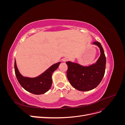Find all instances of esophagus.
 I'll return each instance as SVG.
<instances>
[{"label":"esophagus","instance_id":"1","mask_svg":"<svg viewBox=\"0 0 125 125\" xmlns=\"http://www.w3.org/2000/svg\"><path fill=\"white\" fill-rule=\"evenodd\" d=\"M68 59L67 58H64L62 59V61L63 62H66L68 61Z\"/></svg>","mask_w":125,"mask_h":125}]
</instances>
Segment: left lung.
I'll return each mask as SVG.
<instances>
[{
    "mask_svg": "<svg viewBox=\"0 0 125 125\" xmlns=\"http://www.w3.org/2000/svg\"><path fill=\"white\" fill-rule=\"evenodd\" d=\"M100 49L101 55L95 64L84 67L76 63L66 62L68 66L67 76L70 84L80 91H88L99 85L105 74L106 57L101 44L99 42L93 43Z\"/></svg>",
    "mask_w": 125,
    "mask_h": 125,
    "instance_id": "obj_1",
    "label": "left lung"
}]
</instances>
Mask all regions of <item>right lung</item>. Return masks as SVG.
<instances>
[{"mask_svg": "<svg viewBox=\"0 0 125 125\" xmlns=\"http://www.w3.org/2000/svg\"><path fill=\"white\" fill-rule=\"evenodd\" d=\"M60 62L52 65L40 76L30 78L24 77L19 71L16 60L14 61L15 74L18 82L22 88L27 91L36 95L42 94L50 89L52 84V75L54 71L58 68Z\"/></svg>", "mask_w": 125, "mask_h": 125, "instance_id": "obj_1", "label": "right lung"}]
</instances>
